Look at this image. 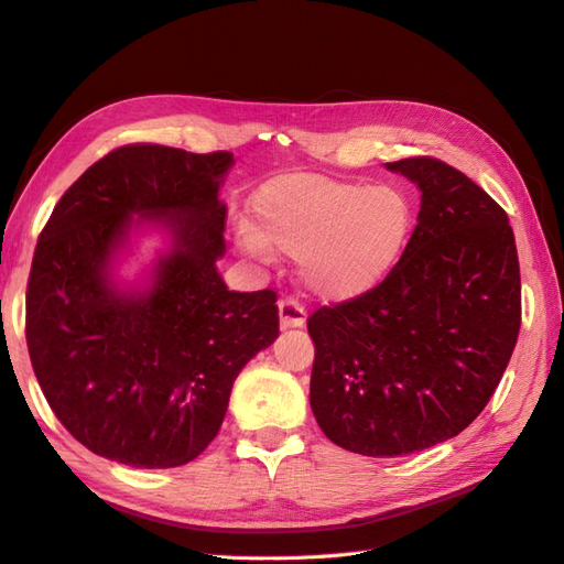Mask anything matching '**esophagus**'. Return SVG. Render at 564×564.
Returning <instances> with one entry per match:
<instances>
[{
  "label": "esophagus",
  "instance_id": "1",
  "mask_svg": "<svg viewBox=\"0 0 564 564\" xmlns=\"http://www.w3.org/2000/svg\"><path fill=\"white\" fill-rule=\"evenodd\" d=\"M279 316H281V328L288 330V328H297L305 324L307 312L295 297H283L279 302Z\"/></svg>",
  "mask_w": 564,
  "mask_h": 564
}]
</instances>
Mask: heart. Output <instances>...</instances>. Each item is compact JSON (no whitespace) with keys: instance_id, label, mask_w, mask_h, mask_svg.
<instances>
[{"instance_id":"b5f03b06","label":"heart","mask_w":564,"mask_h":564,"mask_svg":"<svg viewBox=\"0 0 564 564\" xmlns=\"http://www.w3.org/2000/svg\"><path fill=\"white\" fill-rule=\"evenodd\" d=\"M252 214L254 228L240 230L245 248L297 257L310 291L336 302L379 285L412 234V205L398 187L319 173L271 178L254 193Z\"/></svg>"}]
</instances>
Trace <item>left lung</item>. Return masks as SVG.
I'll return each mask as SVG.
<instances>
[{"instance_id":"obj_1","label":"left lung","mask_w":564,"mask_h":564,"mask_svg":"<svg viewBox=\"0 0 564 564\" xmlns=\"http://www.w3.org/2000/svg\"><path fill=\"white\" fill-rule=\"evenodd\" d=\"M386 169L422 191L405 252L377 288L307 319L316 424L367 457L465 431L496 393L522 324L514 236L498 202L441 159Z\"/></svg>"}]
</instances>
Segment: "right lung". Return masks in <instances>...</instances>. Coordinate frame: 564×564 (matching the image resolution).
<instances>
[{
    "instance_id": "add662e5",
    "label": "right lung",
    "mask_w": 564,
    "mask_h": 564,
    "mask_svg": "<svg viewBox=\"0 0 564 564\" xmlns=\"http://www.w3.org/2000/svg\"><path fill=\"white\" fill-rule=\"evenodd\" d=\"M230 164V152L123 144L68 187L42 228L28 352L56 420L95 455L138 469L187 465L219 433L240 369L279 336L276 291H228L216 271ZM133 213L169 227L174 245L148 292L123 294L110 259Z\"/></svg>"
}]
</instances>
